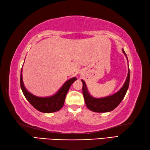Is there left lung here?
I'll return each mask as SVG.
<instances>
[{
  "label": "left lung",
  "mask_w": 150,
  "mask_h": 150,
  "mask_svg": "<svg viewBox=\"0 0 150 150\" xmlns=\"http://www.w3.org/2000/svg\"><path fill=\"white\" fill-rule=\"evenodd\" d=\"M122 52L126 56L128 60L126 53L122 49ZM83 83V94L84 98V101L86 107L90 110L97 113H105L109 112L113 110L119 105V103L123 100L125 94L129 88L130 81V70H128V75L127 79L119 91L111 96L100 98H95L92 97L88 91L85 82L83 80H81Z\"/></svg>",
  "instance_id": "1"
}]
</instances>
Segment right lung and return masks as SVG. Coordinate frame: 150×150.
Returning <instances> with one entry per match:
<instances>
[{
	"instance_id": "add662e5",
	"label": "right lung",
	"mask_w": 150,
	"mask_h": 150,
	"mask_svg": "<svg viewBox=\"0 0 150 150\" xmlns=\"http://www.w3.org/2000/svg\"><path fill=\"white\" fill-rule=\"evenodd\" d=\"M77 79L73 77L67 81L60 89L53 96L48 97H38L30 93L25 88L22 79V68L21 70L20 86L23 94L27 100L38 111L42 113H53L59 111L63 107L66 94L71 84Z\"/></svg>"
}]
</instances>
